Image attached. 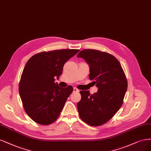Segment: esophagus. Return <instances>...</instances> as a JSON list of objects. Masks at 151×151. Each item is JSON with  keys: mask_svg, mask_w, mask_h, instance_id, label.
Returning a JSON list of instances; mask_svg holds the SVG:
<instances>
[{"mask_svg": "<svg viewBox=\"0 0 151 151\" xmlns=\"http://www.w3.org/2000/svg\"><path fill=\"white\" fill-rule=\"evenodd\" d=\"M79 91V89H77V88H76V87H74L73 89V92H78Z\"/></svg>", "mask_w": 151, "mask_h": 151, "instance_id": "34e87169", "label": "esophagus"}]
</instances>
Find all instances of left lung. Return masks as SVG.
<instances>
[{"label":"left lung","instance_id":"left-lung-1","mask_svg":"<svg viewBox=\"0 0 151 151\" xmlns=\"http://www.w3.org/2000/svg\"><path fill=\"white\" fill-rule=\"evenodd\" d=\"M77 58L84 59L89 64V79L98 88L93 94L89 91H80L78 112L88 125L101 126L110 120L122 105L127 88L126 75L115 57L104 52L84 49Z\"/></svg>","mask_w":151,"mask_h":151}]
</instances>
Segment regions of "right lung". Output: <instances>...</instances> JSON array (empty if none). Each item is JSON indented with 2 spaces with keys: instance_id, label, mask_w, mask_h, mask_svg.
<instances>
[{
  "instance_id": "right-lung-1",
  "label": "right lung",
  "mask_w": 151,
  "mask_h": 151,
  "mask_svg": "<svg viewBox=\"0 0 151 151\" xmlns=\"http://www.w3.org/2000/svg\"><path fill=\"white\" fill-rule=\"evenodd\" d=\"M79 50L61 49L35 54L26 63L19 83V94L25 111L41 125H49L59 116L73 87L59 86L65 62Z\"/></svg>"
}]
</instances>
